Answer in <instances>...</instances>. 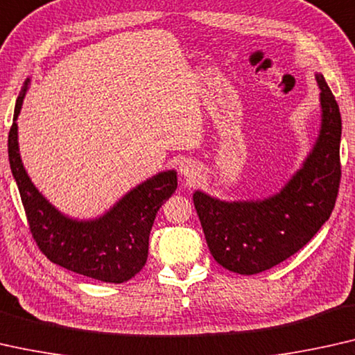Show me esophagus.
Wrapping results in <instances>:
<instances>
[{"label": "esophagus", "instance_id": "1", "mask_svg": "<svg viewBox=\"0 0 355 355\" xmlns=\"http://www.w3.org/2000/svg\"><path fill=\"white\" fill-rule=\"evenodd\" d=\"M180 172L182 175L188 180H194L199 175V167L196 166V162L193 161H184L182 162V167H180Z\"/></svg>", "mask_w": 355, "mask_h": 355}]
</instances>
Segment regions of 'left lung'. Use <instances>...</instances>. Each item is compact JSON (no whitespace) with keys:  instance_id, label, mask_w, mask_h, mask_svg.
<instances>
[{"instance_id":"1","label":"left lung","mask_w":355,"mask_h":355,"mask_svg":"<svg viewBox=\"0 0 355 355\" xmlns=\"http://www.w3.org/2000/svg\"><path fill=\"white\" fill-rule=\"evenodd\" d=\"M322 125L302 167L282 191L257 201H220L194 191L193 202L212 257L239 275L286 261L311 241L331 216L341 182V114L322 73Z\"/></svg>"}]
</instances>
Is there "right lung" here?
Segmentation results:
<instances>
[{"label":"right lung","mask_w":355,"mask_h":355,"mask_svg":"<svg viewBox=\"0 0 355 355\" xmlns=\"http://www.w3.org/2000/svg\"><path fill=\"white\" fill-rule=\"evenodd\" d=\"M28 82L16 101L8 154L32 236L49 261L67 270L106 283L127 282L146 263L149 233L157 211L175 193L177 172H161L139 183L93 220L64 216L35 188L19 154L16 121Z\"/></svg>","instance_id":"add662e5"}]
</instances>
